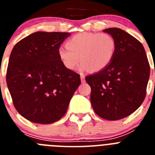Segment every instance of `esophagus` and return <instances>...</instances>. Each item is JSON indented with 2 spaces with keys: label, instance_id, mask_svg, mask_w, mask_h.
Returning <instances> with one entry per match:
<instances>
[{
  "label": "esophagus",
  "instance_id": "obj_1",
  "mask_svg": "<svg viewBox=\"0 0 155 155\" xmlns=\"http://www.w3.org/2000/svg\"><path fill=\"white\" fill-rule=\"evenodd\" d=\"M81 83H84L85 82V77L83 74L81 75Z\"/></svg>",
  "mask_w": 155,
  "mask_h": 155
}]
</instances>
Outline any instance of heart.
I'll list each match as a JSON object with an SVG mask.
<instances>
[{"label":"heart","mask_w":155,"mask_h":155,"mask_svg":"<svg viewBox=\"0 0 155 155\" xmlns=\"http://www.w3.org/2000/svg\"><path fill=\"white\" fill-rule=\"evenodd\" d=\"M116 41L107 33L81 32L74 35L67 42V46L58 48L57 53L61 63L68 70L78 68L92 73L103 71L114 58Z\"/></svg>","instance_id":"b5f03b06"}]
</instances>
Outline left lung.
<instances>
[{
  "label": "left lung",
  "instance_id": "obj_1",
  "mask_svg": "<svg viewBox=\"0 0 155 155\" xmlns=\"http://www.w3.org/2000/svg\"><path fill=\"white\" fill-rule=\"evenodd\" d=\"M103 31L116 41L111 64L103 71L85 78L91 88L94 113L107 120H118L132 114L143 103L150 77L144 48L127 31L109 28Z\"/></svg>",
  "mask_w": 155,
  "mask_h": 155
}]
</instances>
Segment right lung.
<instances>
[{
  "label": "right lung",
  "instance_id": "1",
  "mask_svg": "<svg viewBox=\"0 0 155 155\" xmlns=\"http://www.w3.org/2000/svg\"><path fill=\"white\" fill-rule=\"evenodd\" d=\"M71 33L36 31L19 41L11 53L6 81L18 113L35 124L61 120L81 84L66 68L57 50Z\"/></svg>",
  "mask_w": 155,
  "mask_h": 155
}]
</instances>
